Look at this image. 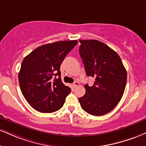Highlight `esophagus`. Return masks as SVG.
I'll return each mask as SVG.
<instances>
[{
    "mask_svg": "<svg viewBox=\"0 0 146 146\" xmlns=\"http://www.w3.org/2000/svg\"><path fill=\"white\" fill-rule=\"evenodd\" d=\"M79 85H80V83H79V82H75L74 83L72 84V86H73V88H75L76 86H78Z\"/></svg>",
    "mask_w": 146,
    "mask_h": 146,
    "instance_id": "1",
    "label": "esophagus"
}]
</instances>
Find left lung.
<instances>
[{"label":"left lung","instance_id":"1","mask_svg":"<svg viewBox=\"0 0 146 146\" xmlns=\"http://www.w3.org/2000/svg\"><path fill=\"white\" fill-rule=\"evenodd\" d=\"M80 54L88 76L95 79L92 86H84L86 94L79 98L81 107L92 115L113 110L123 96L126 68L120 57L108 45L97 40H80Z\"/></svg>","mask_w":146,"mask_h":146}]
</instances>
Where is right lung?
<instances>
[{
  "label": "right lung",
  "instance_id": "obj_1",
  "mask_svg": "<svg viewBox=\"0 0 146 146\" xmlns=\"http://www.w3.org/2000/svg\"><path fill=\"white\" fill-rule=\"evenodd\" d=\"M77 44V40L47 43L38 47L23 60L18 74L20 89L36 111L52 113L63 106L71 90L62 82L60 68Z\"/></svg>",
  "mask_w": 146,
  "mask_h": 146
}]
</instances>
